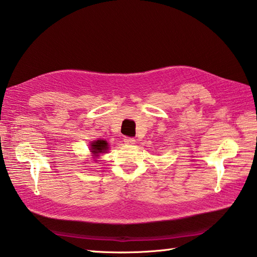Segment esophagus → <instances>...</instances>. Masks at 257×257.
Here are the masks:
<instances>
[{
  "label": "esophagus",
  "instance_id": "1",
  "mask_svg": "<svg viewBox=\"0 0 257 257\" xmlns=\"http://www.w3.org/2000/svg\"><path fill=\"white\" fill-rule=\"evenodd\" d=\"M123 142L125 143V144H134L135 143V138H133V137H124L123 138Z\"/></svg>",
  "mask_w": 257,
  "mask_h": 257
}]
</instances>
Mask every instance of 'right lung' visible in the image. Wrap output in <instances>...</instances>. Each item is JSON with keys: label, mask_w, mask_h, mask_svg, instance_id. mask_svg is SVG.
Masks as SVG:
<instances>
[{"label": "right lung", "mask_w": 257, "mask_h": 257, "mask_svg": "<svg viewBox=\"0 0 257 257\" xmlns=\"http://www.w3.org/2000/svg\"><path fill=\"white\" fill-rule=\"evenodd\" d=\"M107 150V143L105 141H96L92 144V153L97 156V154L103 153Z\"/></svg>", "instance_id": "1"}]
</instances>
